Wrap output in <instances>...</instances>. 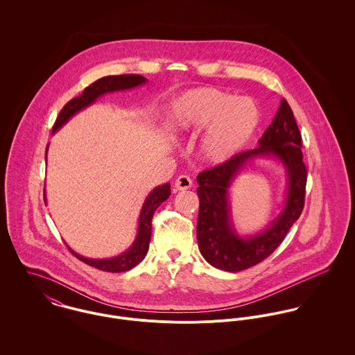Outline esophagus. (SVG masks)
I'll use <instances>...</instances> for the list:
<instances>
[{"instance_id":"obj_1","label":"esophagus","mask_w":355,"mask_h":355,"mask_svg":"<svg viewBox=\"0 0 355 355\" xmlns=\"http://www.w3.org/2000/svg\"><path fill=\"white\" fill-rule=\"evenodd\" d=\"M190 187H193V180L190 179V176L187 175H180L176 182H175V189L179 191H184L189 190Z\"/></svg>"}]
</instances>
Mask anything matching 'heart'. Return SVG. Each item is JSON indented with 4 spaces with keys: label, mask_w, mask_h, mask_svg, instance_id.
I'll return each instance as SVG.
<instances>
[{
    "label": "heart",
    "mask_w": 355,
    "mask_h": 355,
    "mask_svg": "<svg viewBox=\"0 0 355 355\" xmlns=\"http://www.w3.org/2000/svg\"><path fill=\"white\" fill-rule=\"evenodd\" d=\"M259 121V107L253 100L213 87L190 90L173 102L169 112V124L175 131L207 127L200 152L211 162L227 161L242 152L253 139Z\"/></svg>",
    "instance_id": "b5f03b06"
}]
</instances>
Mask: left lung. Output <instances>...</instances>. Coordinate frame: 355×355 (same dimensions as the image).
I'll list each match as a JSON object with an SVG mask.
<instances>
[{"mask_svg":"<svg viewBox=\"0 0 355 355\" xmlns=\"http://www.w3.org/2000/svg\"><path fill=\"white\" fill-rule=\"evenodd\" d=\"M258 156H276L285 165L289 176L286 203L266 230L241 239L232 227L227 189L247 162ZM306 180L302 137L288 102L282 100L272 124L258 141V148L239 153L197 176L200 184L197 239L203 258L217 269L241 272L269 257L284 241L304 210Z\"/></svg>","mask_w":355,"mask_h":355,"instance_id":"1","label":"left lung"}]
</instances>
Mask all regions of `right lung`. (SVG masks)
I'll return each instance as SVG.
<instances>
[{"label": "right lung", "instance_id": "right-lung-1", "mask_svg": "<svg viewBox=\"0 0 355 355\" xmlns=\"http://www.w3.org/2000/svg\"><path fill=\"white\" fill-rule=\"evenodd\" d=\"M145 82H146V78H144L142 75H130V73L128 75L105 76V78L96 80L94 83L87 86L79 97L72 98L71 101L67 102L64 105V107L61 109V112L53 125V132L60 130L75 113H78L79 110L85 109L89 105H92L103 94L112 93V92H119V90H128V89L141 86ZM46 153H48V148H46ZM169 196H171V184L169 183L155 187L148 196L146 201L142 206L141 214H139V225H138L137 238H135L132 246L125 253L120 254L113 258H107V259H92V258H86V257H82V255L75 253L69 248H68V250L76 258L83 261L85 263L94 266L100 270L117 273V272H125V270L132 269L148 254L150 236H152L153 214L161 203L169 198ZM44 200L46 201L45 193H44Z\"/></svg>", "mask_w": 355, "mask_h": 355}]
</instances>
